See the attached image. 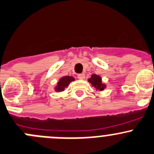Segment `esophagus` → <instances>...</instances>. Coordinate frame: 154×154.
<instances>
[{"mask_svg":"<svg viewBox=\"0 0 154 154\" xmlns=\"http://www.w3.org/2000/svg\"><path fill=\"white\" fill-rule=\"evenodd\" d=\"M85 78V75L84 73H81L78 75V79H84Z\"/></svg>","mask_w":154,"mask_h":154,"instance_id":"1","label":"esophagus"}]
</instances>
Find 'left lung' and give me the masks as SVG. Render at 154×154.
Wrapping results in <instances>:
<instances>
[{"instance_id": "obj_1", "label": "left lung", "mask_w": 154, "mask_h": 154, "mask_svg": "<svg viewBox=\"0 0 154 154\" xmlns=\"http://www.w3.org/2000/svg\"><path fill=\"white\" fill-rule=\"evenodd\" d=\"M88 82L91 83L97 91H102L106 88V85L103 82L101 76L96 74H93L91 78L88 79Z\"/></svg>"}]
</instances>
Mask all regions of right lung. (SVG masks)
<instances>
[{
	"mask_svg": "<svg viewBox=\"0 0 154 154\" xmlns=\"http://www.w3.org/2000/svg\"><path fill=\"white\" fill-rule=\"evenodd\" d=\"M75 81V78L72 76H69V75H66V76H63L59 79L57 82V85L54 86V89L56 92H62L65 90V88H67L69 83Z\"/></svg>",
	"mask_w": 154,
	"mask_h": 154,
	"instance_id": "1",
	"label": "right lung"
}]
</instances>
